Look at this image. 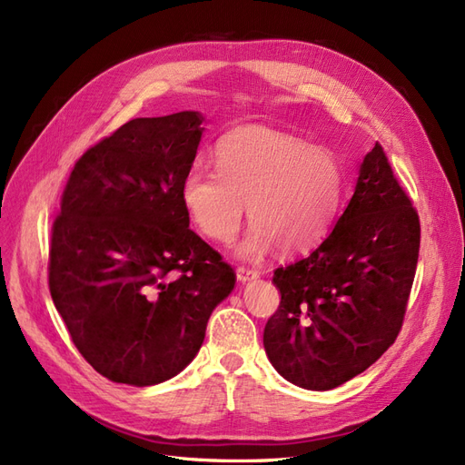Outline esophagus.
Returning <instances> with one entry per match:
<instances>
[{"label": "esophagus", "instance_id": "34e87169", "mask_svg": "<svg viewBox=\"0 0 465 465\" xmlns=\"http://www.w3.org/2000/svg\"><path fill=\"white\" fill-rule=\"evenodd\" d=\"M235 276H237V280L239 282H252V280H257L259 276H261V272H257V271H252V268H245V266H239L237 271H235Z\"/></svg>", "mask_w": 465, "mask_h": 465}]
</instances>
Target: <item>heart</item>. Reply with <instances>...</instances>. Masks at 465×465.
I'll return each instance as SVG.
<instances>
[{
  "mask_svg": "<svg viewBox=\"0 0 465 465\" xmlns=\"http://www.w3.org/2000/svg\"><path fill=\"white\" fill-rule=\"evenodd\" d=\"M338 160L302 139L268 127H242L216 146V170L197 162L182 183L189 218L208 239L230 243L245 204L252 222L237 252L261 259L307 251L322 242L341 203Z\"/></svg>",
  "mask_w": 465,
  "mask_h": 465,
  "instance_id": "b5f03b06",
  "label": "heart"
}]
</instances>
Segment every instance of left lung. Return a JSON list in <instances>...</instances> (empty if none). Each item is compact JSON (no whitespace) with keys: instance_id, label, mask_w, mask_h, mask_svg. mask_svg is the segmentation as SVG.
Returning a JSON list of instances; mask_svg holds the SVG:
<instances>
[{"instance_id":"1","label":"left lung","mask_w":465,"mask_h":465,"mask_svg":"<svg viewBox=\"0 0 465 465\" xmlns=\"http://www.w3.org/2000/svg\"><path fill=\"white\" fill-rule=\"evenodd\" d=\"M419 237V216L377 143L332 232L309 257L274 271L282 299L262 341L283 379L307 391H332L392 346Z\"/></svg>"}]
</instances>
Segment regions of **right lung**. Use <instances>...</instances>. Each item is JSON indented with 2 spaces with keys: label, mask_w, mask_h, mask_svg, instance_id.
I'll use <instances>...</instances> for the list:
<instances>
[{
  "label": "right lung",
  "mask_w": 465,
  "mask_h": 465,
  "mask_svg": "<svg viewBox=\"0 0 465 465\" xmlns=\"http://www.w3.org/2000/svg\"><path fill=\"white\" fill-rule=\"evenodd\" d=\"M199 112L137 117L79 158L52 228L50 293L102 377L160 384L199 353L235 274L189 230L182 183Z\"/></svg>",
  "instance_id": "right-lung-1"
}]
</instances>
